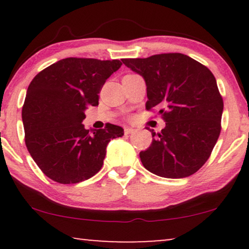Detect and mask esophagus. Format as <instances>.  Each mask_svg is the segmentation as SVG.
I'll list each match as a JSON object with an SVG mask.
<instances>
[{
	"label": "esophagus",
	"mask_w": 249,
	"mask_h": 249,
	"mask_svg": "<svg viewBox=\"0 0 249 249\" xmlns=\"http://www.w3.org/2000/svg\"><path fill=\"white\" fill-rule=\"evenodd\" d=\"M134 131H135V129H132V128H129V127L124 128V134H125V135L132 134V132H134Z\"/></svg>",
	"instance_id": "esophagus-1"
}]
</instances>
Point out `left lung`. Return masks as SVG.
Instances as JSON below:
<instances>
[{
	"instance_id": "1",
	"label": "left lung",
	"mask_w": 249,
	"mask_h": 249,
	"mask_svg": "<svg viewBox=\"0 0 249 249\" xmlns=\"http://www.w3.org/2000/svg\"><path fill=\"white\" fill-rule=\"evenodd\" d=\"M144 77L146 110L158 111L165 128L139 153L142 165L163 178H186L209 160L221 132L223 100L209 68L181 53L122 59Z\"/></svg>"
}]
</instances>
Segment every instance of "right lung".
<instances>
[{"label":"right lung","mask_w":249,"mask_h":249,"mask_svg":"<svg viewBox=\"0 0 249 249\" xmlns=\"http://www.w3.org/2000/svg\"><path fill=\"white\" fill-rule=\"evenodd\" d=\"M119 60L67 57L40 71L30 83L22 107L29 154L50 179L78 183L100 171L111 139L124 129L107 124L87 130L85 110L98 105L105 81L121 67Z\"/></svg>","instance_id":"right-lung-1"}]
</instances>
